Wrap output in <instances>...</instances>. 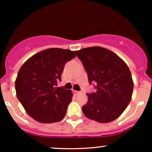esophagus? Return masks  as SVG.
Wrapping results in <instances>:
<instances>
[{"label": "esophagus", "instance_id": "obj_1", "mask_svg": "<svg viewBox=\"0 0 152 152\" xmlns=\"http://www.w3.org/2000/svg\"><path fill=\"white\" fill-rule=\"evenodd\" d=\"M74 94L75 95H78V94H81L82 92L81 91H74Z\"/></svg>", "mask_w": 152, "mask_h": 152}]
</instances>
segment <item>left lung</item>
<instances>
[{
    "mask_svg": "<svg viewBox=\"0 0 152 152\" xmlns=\"http://www.w3.org/2000/svg\"><path fill=\"white\" fill-rule=\"evenodd\" d=\"M75 52L86 71L88 83L96 84V92L87 94L88 102L82 106L83 114L99 123L116 119L126 109L133 93V80L126 63L102 47Z\"/></svg>",
    "mask_w": 152,
    "mask_h": 152,
    "instance_id": "left-lung-1",
    "label": "left lung"
}]
</instances>
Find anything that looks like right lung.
Listing matches in <instances>:
<instances>
[{
  "label": "right lung",
  "instance_id": "right-lung-1",
  "mask_svg": "<svg viewBox=\"0 0 152 152\" xmlns=\"http://www.w3.org/2000/svg\"><path fill=\"white\" fill-rule=\"evenodd\" d=\"M76 56L58 48L43 50L28 59L15 82L17 98L29 116L44 124L61 121L72 100V91L56 87L65 64Z\"/></svg>",
  "mask_w": 152,
  "mask_h": 152
}]
</instances>
